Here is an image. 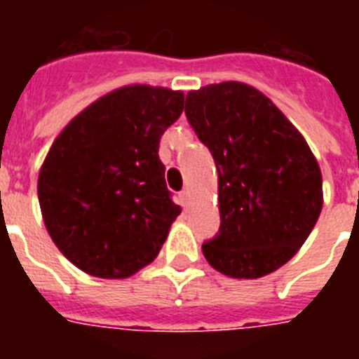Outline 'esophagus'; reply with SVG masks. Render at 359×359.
I'll return each instance as SVG.
<instances>
[{
    "label": "esophagus",
    "mask_w": 359,
    "mask_h": 359,
    "mask_svg": "<svg viewBox=\"0 0 359 359\" xmlns=\"http://www.w3.org/2000/svg\"><path fill=\"white\" fill-rule=\"evenodd\" d=\"M188 201H190V191L182 190L179 194V203L182 205V207H186V205H188Z\"/></svg>",
    "instance_id": "1"
}]
</instances>
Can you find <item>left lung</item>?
<instances>
[{"label": "left lung", "mask_w": 359, "mask_h": 359, "mask_svg": "<svg viewBox=\"0 0 359 359\" xmlns=\"http://www.w3.org/2000/svg\"><path fill=\"white\" fill-rule=\"evenodd\" d=\"M186 119L218 169L219 229L203 255L255 279L296 255L323 208V175L298 130L261 91L224 81L186 95Z\"/></svg>", "instance_id": "1"}]
</instances>
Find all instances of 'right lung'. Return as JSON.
Segmentation results:
<instances>
[{"mask_svg": "<svg viewBox=\"0 0 359 359\" xmlns=\"http://www.w3.org/2000/svg\"><path fill=\"white\" fill-rule=\"evenodd\" d=\"M184 95L128 86L67 124L39 173V203L61 253L89 276L130 278L156 259L180 214L165 186L160 137Z\"/></svg>", "mask_w": 359, "mask_h": 359, "instance_id": "1", "label": "right lung"}]
</instances>
